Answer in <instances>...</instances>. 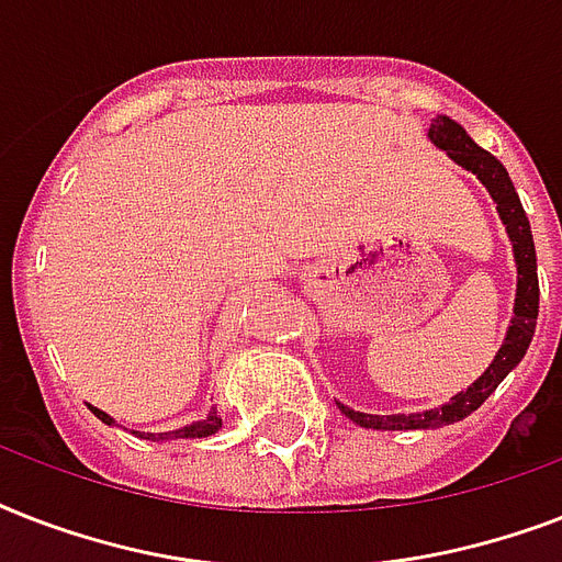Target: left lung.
Returning <instances> with one entry per match:
<instances>
[{
    "label": "left lung",
    "instance_id": "obj_1",
    "mask_svg": "<svg viewBox=\"0 0 562 562\" xmlns=\"http://www.w3.org/2000/svg\"><path fill=\"white\" fill-rule=\"evenodd\" d=\"M428 139L452 157L461 169H467L470 175L487 187L490 198L496 201L498 218L505 224L507 236L514 241V259H516V303H514V317H510V326H507V335L502 347H498L496 359L484 373L475 379V382L467 387V391L454 393L452 400L440 405V408L431 411H417V414H387V417H379V414H361V411H352L347 405L338 402L341 414L359 423L364 428H379V431H411V428H440L452 426L458 419L470 417L472 411L481 408V402L487 400L490 393L496 391L498 382L505 379L510 370L525 359V350L533 338V329H537V312H540V280H537V250H533V236L531 224H528V215L522 210V201L516 194L514 183L507 178V169L493 157L490 151H484L481 145L472 143V136L463 131L454 119L437 116L431 119V127H428Z\"/></svg>",
    "mask_w": 562,
    "mask_h": 562
}]
</instances>
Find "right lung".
I'll return each instance as SVG.
<instances>
[{
    "instance_id": "obj_1",
    "label": "right lung",
    "mask_w": 562,
    "mask_h": 562,
    "mask_svg": "<svg viewBox=\"0 0 562 562\" xmlns=\"http://www.w3.org/2000/svg\"><path fill=\"white\" fill-rule=\"evenodd\" d=\"M92 414L101 419V423H108V426H113L116 419L110 417V414H104V411L92 408ZM221 428V414L215 408L206 414L203 419H198V423H192V426H183V428H175V431H160V435H145V431H134L136 437H145V440H194V437H210L215 435Z\"/></svg>"
}]
</instances>
